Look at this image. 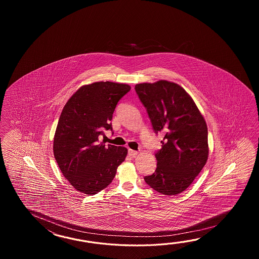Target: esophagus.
Returning <instances> with one entry per match:
<instances>
[{
  "instance_id": "34e87169",
  "label": "esophagus",
  "mask_w": 259,
  "mask_h": 259,
  "mask_svg": "<svg viewBox=\"0 0 259 259\" xmlns=\"http://www.w3.org/2000/svg\"><path fill=\"white\" fill-rule=\"evenodd\" d=\"M128 154H130L131 156H132V157H135L138 154V152L137 151L132 150V149H128Z\"/></svg>"
}]
</instances>
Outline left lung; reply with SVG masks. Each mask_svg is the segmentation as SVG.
Here are the masks:
<instances>
[{"label": "left lung", "mask_w": 259, "mask_h": 259, "mask_svg": "<svg viewBox=\"0 0 259 259\" xmlns=\"http://www.w3.org/2000/svg\"><path fill=\"white\" fill-rule=\"evenodd\" d=\"M155 133L165 137L155 154L157 166L144 181L165 195L184 192L208 158L207 126L193 98L177 83L158 80L135 85Z\"/></svg>", "instance_id": "obj_1"}]
</instances>
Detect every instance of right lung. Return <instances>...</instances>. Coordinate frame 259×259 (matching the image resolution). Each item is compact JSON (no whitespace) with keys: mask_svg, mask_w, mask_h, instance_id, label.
Listing matches in <instances>:
<instances>
[{"mask_svg":"<svg viewBox=\"0 0 259 259\" xmlns=\"http://www.w3.org/2000/svg\"><path fill=\"white\" fill-rule=\"evenodd\" d=\"M130 91L123 83H92L78 89L63 108L54 155L64 177L80 193L94 195L107 187L127 156L126 147L105 145L99 138L112 130L116 105Z\"/></svg>","mask_w":259,"mask_h":259,"instance_id":"1","label":"right lung"}]
</instances>
